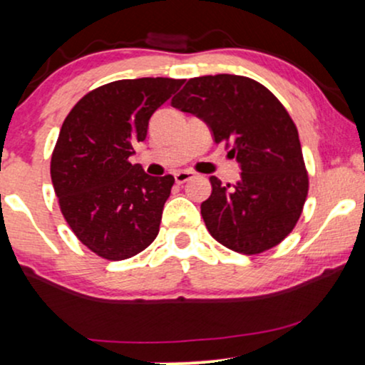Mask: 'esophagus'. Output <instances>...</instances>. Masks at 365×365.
Returning a JSON list of instances; mask_svg holds the SVG:
<instances>
[{
	"label": "esophagus",
	"mask_w": 365,
	"mask_h": 365,
	"mask_svg": "<svg viewBox=\"0 0 365 365\" xmlns=\"http://www.w3.org/2000/svg\"><path fill=\"white\" fill-rule=\"evenodd\" d=\"M192 178H194V173H192V171H188V170L177 171V173H175V182H177V183H185Z\"/></svg>",
	"instance_id": "1"
}]
</instances>
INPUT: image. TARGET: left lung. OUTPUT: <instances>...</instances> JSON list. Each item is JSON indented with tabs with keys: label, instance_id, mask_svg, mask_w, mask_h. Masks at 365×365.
I'll return each mask as SVG.
<instances>
[{
	"label": "left lung",
	"instance_id": "obj_1",
	"mask_svg": "<svg viewBox=\"0 0 365 365\" xmlns=\"http://www.w3.org/2000/svg\"><path fill=\"white\" fill-rule=\"evenodd\" d=\"M171 104L206 121L240 165L235 185L209 178L212 192L200 215L212 238L247 255L284 240L302 215L309 175L299 132L278 98L252 78L220 73L190 78Z\"/></svg>",
	"mask_w": 365,
	"mask_h": 365
}]
</instances>
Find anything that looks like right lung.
<instances>
[{
    "mask_svg": "<svg viewBox=\"0 0 365 365\" xmlns=\"http://www.w3.org/2000/svg\"><path fill=\"white\" fill-rule=\"evenodd\" d=\"M183 81L144 77L87 92L63 121L51 180L63 217L87 249L108 261L133 257L159 233L175 178L149 177L128 161L149 120Z\"/></svg>",
    "mask_w": 365,
    "mask_h": 365,
    "instance_id": "obj_1",
    "label": "right lung"
}]
</instances>
